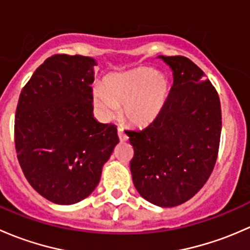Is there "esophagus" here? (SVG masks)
Returning a JSON list of instances; mask_svg holds the SVG:
<instances>
[{
  "instance_id": "34e87169",
  "label": "esophagus",
  "mask_w": 250,
  "mask_h": 250,
  "mask_svg": "<svg viewBox=\"0 0 250 250\" xmlns=\"http://www.w3.org/2000/svg\"><path fill=\"white\" fill-rule=\"evenodd\" d=\"M117 134H118V138H120V140H121V141H125V140H128L127 134H125V130H123L122 128H118Z\"/></svg>"
}]
</instances>
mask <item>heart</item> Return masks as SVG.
<instances>
[{
    "label": "heart",
    "mask_w": 250,
    "mask_h": 250,
    "mask_svg": "<svg viewBox=\"0 0 250 250\" xmlns=\"http://www.w3.org/2000/svg\"><path fill=\"white\" fill-rule=\"evenodd\" d=\"M169 82L165 75L151 69L133 70L113 75L105 81L104 89L95 87L93 102L105 120H113L123 106V116L132 125L152 123L165 109Z\"/></svg>",
    "instance_id": "1"
}]
</instances>
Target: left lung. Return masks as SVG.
<instances>
[{"mask_svg": "<svg viewBox=\"0 0 250 250\" xmlns=\"http://www.w3.org/2000/svg\"><path fill=\"white\" fill-rule=\"evenodd\" d=\"M173 71V87L161 115L140 130H128L134 157L133 183L158 207L192 198L210 176L221 134L219 95L195 62L160 55Z\"/></svg>", "mask_w": 250, "mask_h": 250, "instance_id": "left-lung-1", "label": "left lung"}]
</instances>
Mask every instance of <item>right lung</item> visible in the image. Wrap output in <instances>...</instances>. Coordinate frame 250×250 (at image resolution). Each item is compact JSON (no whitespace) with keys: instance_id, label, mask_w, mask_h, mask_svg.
<instances>
[{"instance_id":"1","label":"right lung","mask_w":250,"mask_h":250,"mask_svg":"<svg viewBox=\"0 0 250 250\" xmlns=\"http://www.w3.org/2000/svg\"><path fill=\"white\" fill-rule=\"evenodd\" d=\"M95 65L90 57L53 55L20 93L14 121L18 161L30 185L53 203L88 197L120 141L116 125L93 116Z\"/></svg>"}]
</instances>
